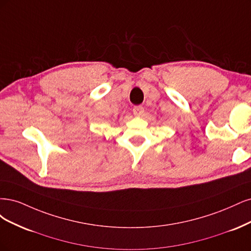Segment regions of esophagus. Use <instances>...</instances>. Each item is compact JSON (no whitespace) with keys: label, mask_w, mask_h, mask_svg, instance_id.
<instances>
[{"label":"esophagus","mask_w":251,"mask_h":251,"mask_svg":"<svg viewBox=\"0 0 251 251\" xmlns=\"http://www.w3.org/2000/svg\"><path fill=\"white\" fill-rule=\"evenodd\" d=\"M145 109L143 106H134L133 107V115L135 117H142L144 115Z\"/></svg>","instance_id":"34e87169"}]
</instances>
